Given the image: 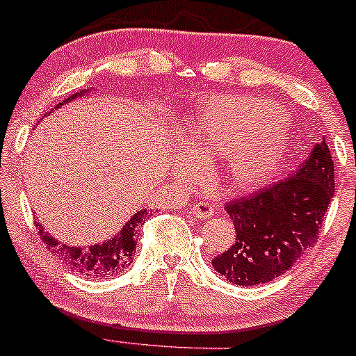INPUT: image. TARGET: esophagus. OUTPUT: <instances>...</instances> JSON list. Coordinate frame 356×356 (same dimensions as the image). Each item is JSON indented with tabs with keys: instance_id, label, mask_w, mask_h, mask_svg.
I'll return each instance as SVG.
<instances>
[{
	"instance_id": "obj_1",
	"label": "esophagus",
	"mask_w": 356,
	"mask_h": 356,
	"mask_svg": "<svg viewBox=\"0 0 356 356\" xmlns=\"http://www.w3.org/2000/svg\"><path fill=\"white\" fill-rule=\"evenodd\" d=\"M214 214V207L207 202H199L192 207V216L193 218H199V219H209L211 216Z\"/></svg>"
}]
</instances>
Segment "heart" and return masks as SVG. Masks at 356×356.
Wrapping results in <instances>:
<instances>
[{"label":"heart","instance_id":"1","mask_svg":"<svg viewBox=\"0 0 356 356\" xmlns=\"http://www.w3.org/2000/svg\"><path fill=\"white\" fill-rule=\"evenodd\" d=\"M284 113L276 102L254 97L209 101L190 124V145L204 163L229 157L233 185L252 190L281 166L288 149Z\"/></svg>","mask_w":356,"mask_h":356}]
</instances>
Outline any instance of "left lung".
<instances>
[{"label":"left lung","mask_w":356,"mask_h":356,"mask_svg":"<svg viewBox=\"0 0 356 356\" xmlns=\"http://www.w3.org/2000/svg\"><path fill=\"white\" fill-rule=\"evenodd\" d=\"M332 197L334 163L322 140L295 175L226 204L236 238L212 267L238 286L280 277L318 240Z\"/></svg>","instance_id":"left-lung-1"}]
</instances>
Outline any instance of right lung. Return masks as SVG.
Masks as SVG:
<instances>
[{
  "label": "right lung",
  "mask_w": 356,
  "mask_h": 356,
  "mask_svg": "<svg viewBox=\"0 0 356 356\" xmlns=\"http://www.w3.org/2000/svg\"><path fill=\"white\" fill-rule=\"evenodd\" d=\"M87 92H89V90H80V92L73 94V96L65 99L63 102L56 104L54 109H58L61 104H67V102L83 96V94ZM51 111H53V109H51ZM147 216V209L137 211L130 219H128L127 225L120 229V233H116L115 236L109 238V240L101 241V243L90 245V247L83 248L72 247V245L63 243V241L53 238V234L44 232L41 222H35V225H38L39 234H41L42 241L47 245V248H49L54 255H60V259L67 264L70 269L79 273L80 276L102 280V277L116 276V274L122 273V270L127 269V267L134 262L135 250H137L138 228L144 225Z\"/></svg>",
  "instance_id": "right-lung-1"
}]
</instances>
